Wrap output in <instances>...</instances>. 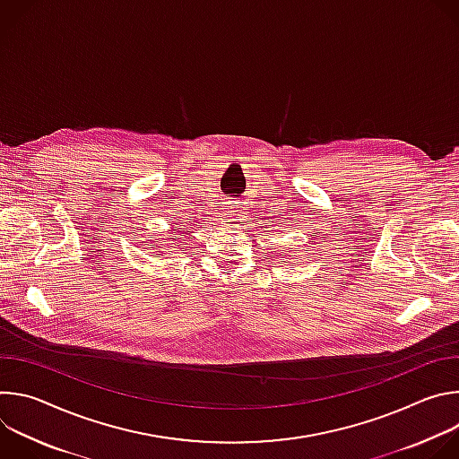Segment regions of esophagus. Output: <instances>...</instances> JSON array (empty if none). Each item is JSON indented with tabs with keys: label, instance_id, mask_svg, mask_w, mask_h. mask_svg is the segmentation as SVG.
Listing matches in <instances>:
<instances>
[{
	"label": "esophagus",
	"instance_id": "esophagus-1",
	"mask_svg": "<svg viewBox=\"0 0 459 459\" xmlns=\"http://www.w3.org/2000/svg\"><path fill=\"white\" fill-rule=\"evenodd\" d=\"M225 207H227V218L236 220V216H238V202L229 200V202L225 204Z\"/></svg>",
	"mask_w": 459,
	"mask_h": 459
}]
</instances>
